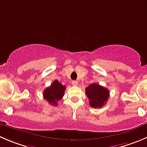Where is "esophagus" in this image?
<instances>
[{
	"label": "esophagus",
	"instance_id": "34e87169",
	"mask_svg": "<svg viewBox=\"0 0 147 147\" xmlns=\"http://www.w3.org/2000/svg\"><path fill=\"white\" fill-rule=\"evenodd\" d=\"M78 81H76V80L72 81V85H73V86H77V85H78Z\"/></svg>",
	"mask_w": 147,
	"mask_h": 147
}]
</instances>
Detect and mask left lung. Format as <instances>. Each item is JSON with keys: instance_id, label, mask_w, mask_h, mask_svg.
Returning a JSON list of instances; mask_svg holds the SVG:
<instances>
[{"instance_id": "obj_1", "label": "left lung", "mask_w": 147, "mask_h": 147, "mask_svg": "<svg viewBox=\"0 0 147 147\" xmlns=\"http://www.w3.org/2000/svg\"><path fill=\"white\" fill-rule=\"evenodd\" d=\"M85 93L92 107L100 108L106 104L109 97V92L99 84L93 83L85 89Z\"/></svg>"}]
</instances>
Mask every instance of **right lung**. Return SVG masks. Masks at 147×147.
<instances>
[{"label":"right lung","mask_w":147,"mask_h":147,"mask_svg":"<svg viewBox=\"0 0 147 147\" xmlns=\"http://www.w3.org/2000/svg\"><path fill=\"white\" fill-rule=\"evenodd\" d=\"M65 85H63L55 80L50 87H47L43 92V97L50 105L57 106V102L62 100L65 91Z\"/></svg>","instance_id":"right-lung-1"}]
</instances>
